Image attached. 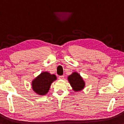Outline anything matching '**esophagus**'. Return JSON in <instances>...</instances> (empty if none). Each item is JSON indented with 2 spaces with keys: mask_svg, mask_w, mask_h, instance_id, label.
<instances>
[{
  "mask_svg": "<svg viewBox=\"0 0 124 124\" xmlns=\"http://www.w3.org/2000/svg\"><path fill=\"white\" fill-rule=\"evenodd\" d=\"M64 76H59V77H58V78L59 79H63L64 78Z\"/></svg>",
  "mask_w": 124,
  "mask_h": 124,
  "instance_id": "esophagus-1",
  "label": "esophagus"
}]
</instances>
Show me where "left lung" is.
I'll return each instance as SVG.
<instances>
[{
    "label": "left lung",
    "instance_id": "obj_1",
    "mask_svg": "<svg viewBox=\"0 0 124 124\" xmlns=\"http://www.w3.org/2000/svg\"><path fill=\"white\" fill-rule=\"evenodd\" d=\"M70 84L76 92L81 91L85 87V82L83 78L77 72H74L68 77Z\"/></svg>",
    "mask_w": 124,
    "mask_h": 124
}]
</instances>
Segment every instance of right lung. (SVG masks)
I'll list each match as a JSON object with an SVG mask.
<instances>
[{"label":"right lung","instance_id":"1","mask_svg":"<svg viewBox=\"0 0 124 124\" xmlns=\"http://www.w3.org/2000/svg\"><path fill=\"white\" fill-rule=\"evenodd\" d=\"M57 80L54 74L47 71L43 72L32 81V88L36 94L44 95L49 91L51 83Z\"/></svg>","mask_w":124,"mask_h":124}]
</instances>
